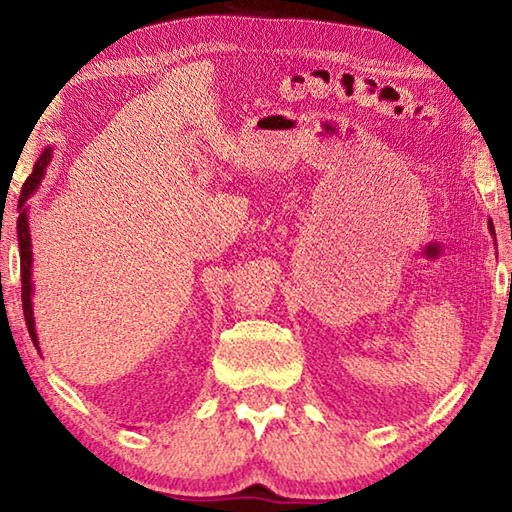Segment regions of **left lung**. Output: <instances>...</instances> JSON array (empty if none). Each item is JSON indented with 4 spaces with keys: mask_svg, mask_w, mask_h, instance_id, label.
<instances>
[{
    "mask_svg": "<svg viewBox=\"0 0 512 512\" xmlns=\"http://www.w3.org/2000/svg\"><path fill=\"white\" fill-rule=\"evenodd\" d=\"M488 228H490L492 235H495V228H492V221H488ZM495 244H497V239H495Z\"/></svg>",
    "mask_w": 512,
    "mask_h": 512,
    "instance_id": "obj_1",
    "label": "left lung"
}]
</instances>
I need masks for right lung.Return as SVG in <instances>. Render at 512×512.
I'll return each mask as SVG.
<instances>
[{
	"instance_id": "1",
	"label": "right lung",
	"mask_w": 512,
	"mask_h": 512,
	"mask_svg": "<svg viewBox=\"0 0 512 512\" xmlns=\"http://www.w3.org/2000/svg\"><path fill=\"white\" fill-rule=\"evenodd\" d=\"M51 162V146L40 153V158L33 164V173L27 178V183L22 187L20 203H17V246H20V275H22V309H24V320H27L29 336L33 345L38 348V334H36V320H33V307H31V296H33V282H31V264H33V253H31V230H29V198L38 192V187L45 178V171ZM40 350V348H38Z\"/></svg>"
}]
</instances>
